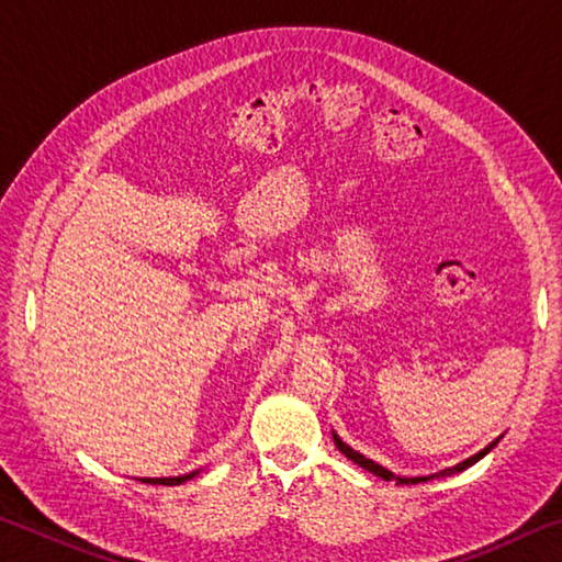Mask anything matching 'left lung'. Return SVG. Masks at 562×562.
Returning a JSON list of instances; mask_svg holds the SVG:
<instances>
[{"label":"left lung","mask_w":562,"mask_h":562,"mask_svg":"<svg viewBox=\"0 0 562 562\" xmlns=\"http://www.w3.org/2000/svg\"><path fill=\"white\" fill-rule=\"evenodd\" d=\"M335 443H337V449L347 456V459H351L355 463H359L361 469H367V471H372L374 475H379V479H384V481H396V483H418V481H431L434 475L436 479H439V475H451V473H459V471H463V469H469V465H473L475 461L479 459H483V456H486L493 446H496L498 441H493L491 446H486V449L483 451H479L475 456H471V459H465L463 463H459V465H453V469H446V471H441V473H434V475H424V479H396V475L392 473V471H386V469H382V465L379 463H374V461H369V459H364V456L361 453H357L355 449H349V446L339 439V436L335 434Z\"/></svg>","instance_id":"1"}]
</instances>
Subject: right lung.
Returning <instances> with one entry per match:
<instances>
[{"instance_id":"right-lung-1","label":"right lung","mask_w":562,"mask_h":562,"mask_svg":"<svg viewBox=\"0 0 562 562\" xmlns=\"http://www.w3.org/2000/svg\"><path fill=\"white\" fill-rule=\"evenodd\" d=\"M198 471L193 473H186V475H176V479H144L146 483H156V486H180V483H186L188 479H193Z\"/></svg>"}]
</instances>
